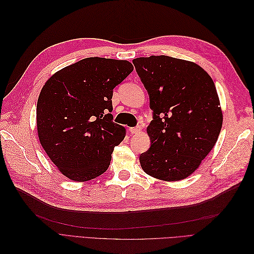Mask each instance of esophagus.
<instances>
[{
    "instance_id": "obj_1",
    "label": "esophagus",
    "mask_w": 254,
    "mask_h": 254,
    "mask_svg": "<svg viewBox=\"0 0 254 254\" xmlns=\"http://www.w3.org/2000/svg\"><path fill=\"white\" fill-rule=\"evenodd\" d=\"M129 131H130V133H139L140 131H141V127L140 126H136V127H131V128H129Z\"/></svg>"
}]
</instances>
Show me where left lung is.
Wrapping results in <instances>:
<instances>
[{"label":"left lung","mask_w":254,"mask_h":254,"mask_svg":"<svg viewBox=\"0 0 254 254\" xmlns=\"http://www.w3.org/2000/svg\"><path fill=\"white\" fill-rule=\"evenodd\" d=\"M149 95L151 145L141 153L143 171L164 181L193 174L217 142L222 112L214 81L201 66L170 56L132 60Z\"/></svg>","instance_id":"1"}]
</instances>
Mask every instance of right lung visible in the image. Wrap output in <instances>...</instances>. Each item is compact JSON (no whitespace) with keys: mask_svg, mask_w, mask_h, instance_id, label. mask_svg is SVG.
<instances>
[{"mask_svg":"<svg viewBox=\"0 0 254 254\" xmlns=\"http://www.w3.org/2000/svg\"><path fill=\"white\" fill-rule=\"evenodd\" d=\"M133 71L127 60L84 58L54 74L37 103L39 141L61 174L89 181L104 174L126 135L113 123V89Z\"/></svg>","mask_w":254,"mask_h":254,"instance_id":"obj_1","label":"right lung"}]
</instances>
